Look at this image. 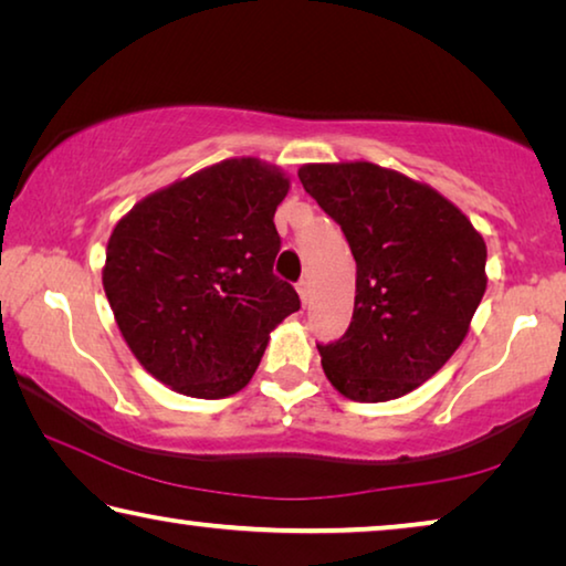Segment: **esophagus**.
I'll return each mask as SVG.
<instances>
[{
    "mask_svg": "<svg viewBox=\"0 0 566 566\" xmlns=\"http://www.w3.org/2000/svg\"><path fill=\"white\" fill-rule=\"evenodd\" d=\"M296 292H300V296H302V302H304V304L310 302V296H312V286H310V280H302L300 284H296Z\"/></svg>",
    "mask_w": 566,
    "mask_h": 566,
    "instance_id": "obj_1",
    "label": "esophagus"
}]
</instances>
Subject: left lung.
<instances>
[{"mask_svg": "<svg viewBox=\"0 0 566 566\" xmlns=\"http://www.w3.org/2000/svg\"><path fill=\"white\" fill-rule=\"evenodd\" d=\"M300 181L357 262L349 329L317 344L324 375L354 401L405 397L464 342L486 290L484 239L437 189L371 161L304 165Z\"/></svg>", "mask_w": 566, "mask_h": 566, "instance_id": "left-lung-1", "label": "left lung"}]
</instances>
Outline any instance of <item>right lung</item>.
Listing matches in <instances>:
<instances>
[{
  "mask_svg": "<svg viewBox=\"0 0 566 566\" xmlns=\"http://www.w3.org/2000/svg\"><path fill=\"white\" fill-rule=\"evenodd\" d=\"M280 169L224 159L155 191L122 217L102 284L124 342L179 395L222 399L249 385L270 332L300 310L272 272Z\"/></svg>",
  "mask_w": 566,
  "mask_h": 566,
  "instance_id": "add662e5",
  "label": "right lung"
}]
</instances>
